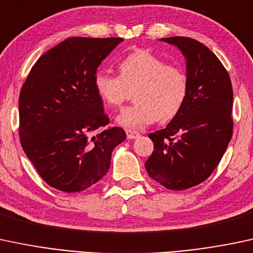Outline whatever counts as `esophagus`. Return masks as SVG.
<instances>
[{
  "label": "esophagus",
  "instance_id": "obj_1",
  "mask_svg": "<svg viewBox=\"0 0 253 253\" xmlns=\"http://www.w3.org/2000/svg\"><path fill=\"white\" fill-rule=\"evenodd\" d=\"M126 137L129 140H135V138L140 137V134L137 131H134V130H126Z\"/></svg>",
  "mask_w": 253,
  "mask_h": 253
}]
</instances>
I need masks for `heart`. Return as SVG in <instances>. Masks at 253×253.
<instances>
[{"label": "heart", "instance_id": "obj_1", "mask_svg": "<svg viewBox=\"0 0 253 253\" xmlns=\"http://www.w3.org/2000/svg\"><path fill=\"white\" fill-rule=\"evenodd\" d=\"M119 75L98 72L93 79L99 98L117 109L134 92L135 104L116 117L118 126L138 130L154 123H167L179 113L186 100L189 81L185 72L148 50H137L119 62Z\"/></svg>", "mask_w": 253, "mask_h": 253}]
</instances>
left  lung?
<instances>
[{
  "label": "left lung",
  "mask_w": 253,
  "mask_h": 253,
  "mask_svg": "<svg viewBox=\"0 0 253 253\" xmlns=\"http://www.w3.org/2000/svg\"><path fill=\"white\" fill-rule=\"evenodd\" d=\"M160 41L183 53L189 90L179 113L148 135L154 150L144 166L166 189L185 190L206 180L225 154L233 132V89L225 67L202 42L186 37Z\"/></svg>",
  "instance_id": "left-lung-1"
}]
</instances>
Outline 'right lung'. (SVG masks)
I'll use <instances>...</instances> for the list:
<instances>
[{
	"label": "right lung",
	"instance_id": "right-lung-1",
	"mask_svg": "<svg viewBox=\"0 0 253 253\" xmlns=\"http://www.w3.org/2000/svg\"><path fill=\"white\" fill-rule=\"evenodd\" d=\"M122 38L72 37L45 52L19 96L20 142L41 177L64 192L84 191L106 174L112 150L126 138L109 127L94 89L96 69Z\"/></svg>",
	"mask_w": 253,
	"mask_h": 253
}]
</instances>
